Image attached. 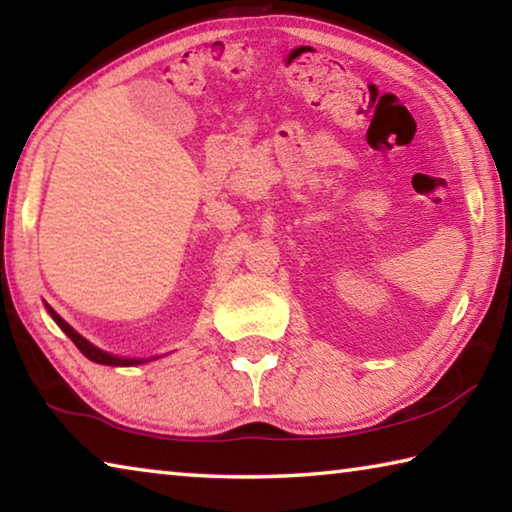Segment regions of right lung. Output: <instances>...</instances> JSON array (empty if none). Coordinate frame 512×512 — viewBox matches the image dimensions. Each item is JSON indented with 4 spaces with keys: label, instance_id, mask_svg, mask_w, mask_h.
Here are the masks:
<instances>
[{
    "label": "right lung",
    "instance_id": "obj_1",
    "mask_svg": "<svg viewBox=\"0 0 512 512\" xmlns=\"http://www.w3.org/2000/svg\"><path fill=\"white\" fill-rule=\"evenodd\" d=\"M49 309V314H51V318L56 320L58 323V327L63 329V332L69 336V339L74 341V345L76 348H79L85 357H88L90 361H94V363H103V366H135V363H142V359H121V357H112V354H108V352H103V350H99V348H94V345L90 343V341H85L81 334H76L72 327H69L63 318H60L54 309L51 307H47Z\"/></svg>",
    "mask_w": 512,
    "mask_h": 512
}]
</instances>
